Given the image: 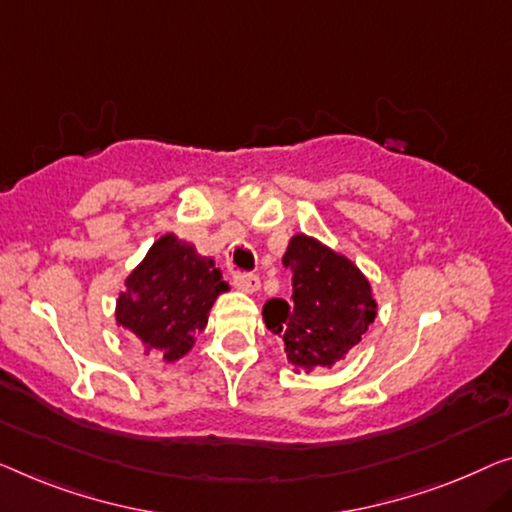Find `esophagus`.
Returning <instances> with one entry per match:
<instances>
[{
  "label": "esophagus",
  "mask_w": 512,
  "mask_h": 512,
  "mask_svg": "<svg viewBox=\"0 0 512 512\" xmlns=\"http://www.w3.org/2000/svg\"><path fill=\"white\" fill-rule=\"evenodd\" d=\"M234 285H236V289H241V292L255 294L257 289H259V278L255 276V273H241V271H236V273H234Z\"/></svg>",
  "instance_id": "34e87169"
}]
</instances>
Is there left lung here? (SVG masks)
<instances>
[{
  "mask_svg": "<svg viewBox=\"0 0 512 512\" xmlns=\"http://www.w3.org/2000/svg\"><path fill=\"white\" fill-rule=\"evenodd\" d=\"M282 264L292 271V299L264 303L266 329L282 340L296 372L331 368L375 322L370 282L352 259L308 234L292 236Z\"/></svg>",
  "mask_w": 512,
  "mask_h": 512,
  "instance_id": "1",
  "label": "left lung"
}]
</instances>
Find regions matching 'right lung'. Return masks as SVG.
I'll list each match as a JSON object with an SVG mask.
<instances>
[{"label":"right lung","instance_id":"add662e5","mask_svg":"<svg viewBox=\"0 0 512 512\" xmlns=\"http://www.w3.org/2000/svg\"><path fill=\"white\" fill-rule=\"evenodd\" d=\"M227 289L211 257L165 234L126 278V292L117 299V324L137 335L147 354L179 361L193 349L213 301Z\"/></svg>","mask_w":512,"mask_h":512}]
</instances>
